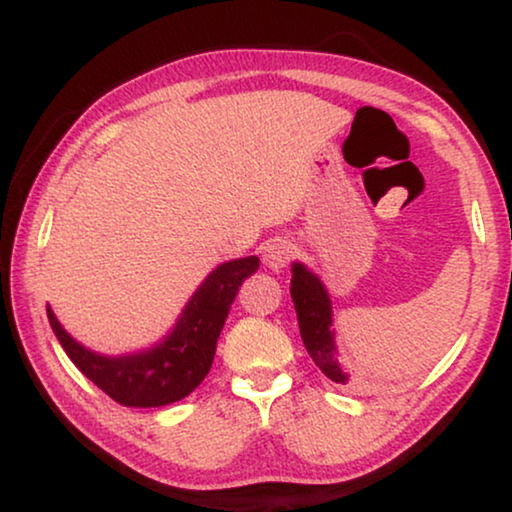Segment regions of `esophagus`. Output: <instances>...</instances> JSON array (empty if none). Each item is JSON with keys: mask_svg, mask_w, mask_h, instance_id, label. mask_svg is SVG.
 <instances>
[{"mask_svg": "<svg viewBox=\"0 0 512 512\" xmlns=\"http://www.w3.org/2000/svg\"><path fill=\"white\" fill-rule=\"evenodd\" d=\"M293 254H296V247H293L291 240H286V237H275V240L265 244L263 261L270 270H282L291 263Z\"/></svg>", "mask_w": 512, "mask_h": 512, "instance_id": "esophagus-1", "label": "esophagus"}]
</instances>
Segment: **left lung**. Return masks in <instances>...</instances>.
<instances>
[{"mask_svg":"<svg viewBox=\"0 0 512 512\" xmlns=\"http://www.w3.org/2000/svg\"><path fill=\"white\" fill-rule=\"evenodd\" d=\"M291 272V298L293 307H296L300 338L305 342L307 354L312 356V361L317 363L328 380L347 384L349 375L342 370L338 363V354H335L331 300H328L324 284L319 282L317 275H312L300 263H293Z\"/></svg>","mask_w":512,"mask_h":512,"instance_id":"8db88e82","label":"left lung"}]
</instances>
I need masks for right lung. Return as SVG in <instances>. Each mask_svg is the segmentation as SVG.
Here are the masks:
<instances>
[{
    "label": "right lung",
    "mask_w": 512,
    "mask_h": 512,
    "mask_svg": "<svg viewBox=\"0 0 512 512\" xmlns=\"http://www.w3.org/2000/svg\"><path fill=\"white\" fill-rule=\"evenodd\" d=\"M256 270V256L221 263L188 300L172 333L156 347L139 354H95L60 326L51 307H46L48 321L74 366L109 398L128 408H158L181 401L205 380L230 305L244 279Z\"/></svg>",
    "instance_id": "obj_1"
}]
</instances>
